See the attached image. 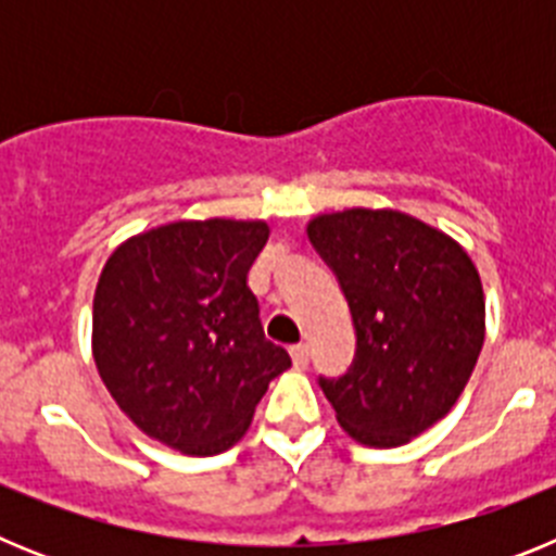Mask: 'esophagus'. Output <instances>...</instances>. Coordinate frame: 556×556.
Segmentation results:
<instances>
[{
	"mask_svg": "<svg viewBox=\"0 0 556 556\" xmlns=\"http://www.w3.org/2000/svg\"><path fill=\"white\" fill-rule=\"evenodd\" d=\"M289 353H292L294 367H306L308 365V345H306V342H298V345H292V348H289Z\"/></svg>",
	"mask_w": 556,
	"mask_h": 556,
	"instance_id": "34e87169",
	"label": "esophagus"
}]
</instances>
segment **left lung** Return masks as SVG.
<instances>
[{
    "label": "left lung",
    "instance_id": "8db88e82",
    "mask_svg": "<svg viewBox=\"0 0 556 556\" xmlns=\"http://www.w3.org/2000/svg\"><path fill=\"white\" fill-rule=\"evenodd\" d=\"M308 239L337 275L356 328L345 376H320L339 426L392 448L434 426L468 384L484 342V294L468 253L401 211L312 219Z\"/></svg>",
    "mask_w": 556,
    "mask_h": 556
}]
</instances>
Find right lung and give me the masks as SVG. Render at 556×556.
Instances as JSON below:
<instances>
[{"label": "right lung", "mask_w": 556, "mask_h": 556, "mask_svg": "<svg viewBox=\"0 0 556 556\" xmlns=\"http://www.w3.org/2000/svg\"><path fill=\"white\" fill-rule=\"evenodd\" d=\"M267 223H172L116 248L94 294V362L144 434L228 451L292 358L264 337L248 273Z\"/></svg>", "instance_id": "right-lung-1"}]
</instances>
